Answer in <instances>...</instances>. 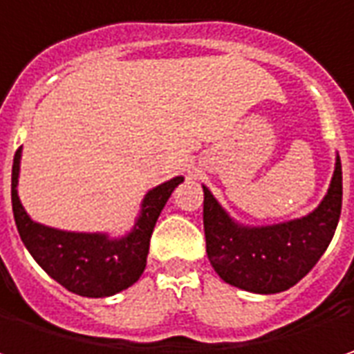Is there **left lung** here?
<instances>
[{
  "label": "left lung",
  "mask_w": 354,
  "mask_h": 354,
  "mask_svg": "<svg viewBox=\"0 0 354 354\" xmlns=\"http://www.w3.org/2000/svg\"><path fill=\"white\" fill-rule=\"evenodd\" d=\"M343 204V172L337 156L327 196L307 216L275 225L234 222L204 186L207 259L225 283L271 295L301 281L329 248Z\"/></svg>",
  "instance_id": "8db88e82"
}]
</instances>
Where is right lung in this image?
Segmentation results:
<instances>
[{
	"label": "right lung",
	"instance_id": "right-lung-1",
	"mask_svg": "<svg viewBox=\"0 0 354 354\" xmlns=\"http://www.w3.org/2000/svg\"><path fill=\"white\" fill-rule=\"evenodd\" d=\"M19 160L21 148H17L11 168L13 218L21 241L39 266L57 283L83 297H111L136 283L147 268L150 236L162 207L184 178L176 176L152 188L142 200L140 216L131 234L111 239L106 234L63 232L33 222L17 196Z\"/></svg>",
	"mask_w": 354,
	"mask_h": 354
}]
</instances>
